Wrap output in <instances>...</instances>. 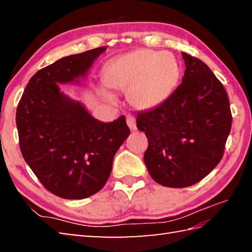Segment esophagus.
<instances>
[{
	"instance_id": "obj_1",
	"label": "esophagus",
	"mask_w": 252,
	"mask_h": 252,
	"mask_svg": "<svg viewBox=\"0 0 252 252\" xmlns=\"http://www.w3.org/2000/svg\"><path fill=\"white\" fill-rule=\"evenodd\" d=\"M126 125L130 127L132 131L136 130V122H135V118L133 116H127L126 117Z\"/></svg>"
}]
</instances>
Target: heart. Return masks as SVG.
<instances>
[{"mask_svg":"<svg viewBox=\"0 0 252 252\" xmlns=\"http://www.w3.org/2000/svg\"><path fill=\"white\" fill-rule=\"evenodd\" d=\"M180 80V65L170 52L135 50L115 57L106 65L104 81L116 92H126L129 104L138 110H151L165 103ZM108 101L115 97L101 90Z\"/></svg>","mask_w":252,"mask_h":252,"instance_id":"heart-1","label":"heart"}]
</instances>
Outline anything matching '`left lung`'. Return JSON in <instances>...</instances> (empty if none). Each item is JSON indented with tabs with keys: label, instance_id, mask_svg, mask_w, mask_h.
Here are the masks:
<instances>
[{
	"label": "left lung",
	"instance_id": "8db88e82",
	"mask_svg": "<svg viewBox=\"0 0 252 252\" xmlns=\"http://www.w3.org/2000/svg\"><path fill=\"white\" fill-rule=\"evenodd\" d=\"M182 57V84L165 103L136 117L137 129L148 138L144 162L149 174L174 189L198 183L217 167L232 126L222 83L200 60Z\"/></svg>",
	"mask_w": 252,
	"mask_h": 252
}]
</instances>
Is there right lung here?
<instances>
[{
    "mask_svg": "<svg viewBox=\"0 0 252 252\" xmlns=\"http://www.w3.org/2000/svg\"><path fill=\"white\" fill-rule=\"evenodd\" d=\"M107 46L61 58L29 80L16 112L25 161L43 186L65 199L96 194L108 180L115 154L130 134L126 117L101 122L60 84L83 80Z\"/></svg>",
    "mask_w": 252,
    "mask_h": 252,
    "instance_id": "1",
    "label": "right lung"
}]
</instances>
